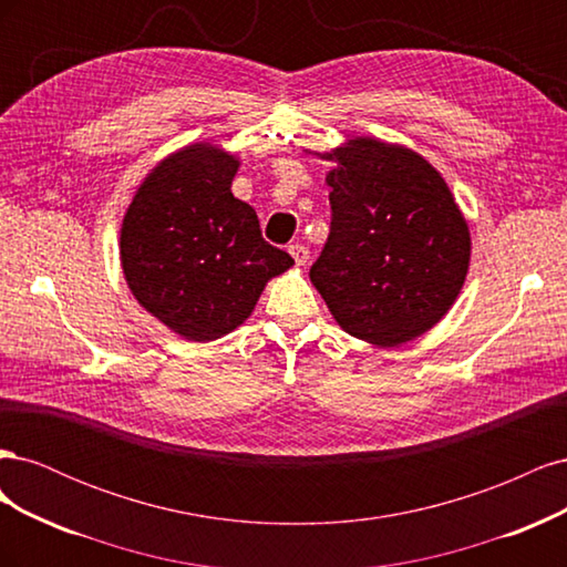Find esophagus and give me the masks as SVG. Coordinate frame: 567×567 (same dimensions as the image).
<instances>
[{"label":"esophagus","mask_w":567,"mask_h":567,"mask_svg":"<svg viewBox=\"0 0 567 567\" xmlns=\"http://www.w3.org/2000/svg\"><path fill=\"white\" fill-rule=\"evenodd\" d=\"M288 252H290V257H293V260H296V265H305L307 260H310V250H307L302 244L288 246Z\"/></svg>","instance_id":"34e87169"}]
</instances>
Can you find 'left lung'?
Returning a JSON list of instances; mask_svg holds the SVG:
<instances>
[{
  "label": "left lung",
  "instance_id": "left-lung-1",
  "mask_svg": "<svg viewBox=\"0 0 567 567\" xmlns=\"http://www.w3.org/2000/svg\"><path fill=\"white\" fill-rule=\"evenodd\" d=\"M336 167L331 234L310 279L346 333L398 348L452 310L471 265L468 221L421 153L352 136Z\"/></svg>",
  "mask_w": 567,
  "mask_h": 567
}]
</instances>
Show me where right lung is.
Listing matches in <instances>:
<instances>
[{
  "label": "right lung",
  "mask_w": 567,
  "mask_h": 567,
  "mask_svg": "<svg viewBox=\"0 0 567 567\" xmlns=\"http://www.w3.org/2000/svg\"><path fill=\"white\" fill-rule=\"evenodd\" d=\"M238 165L210 142L169 153L136 188L120 229L132 296L194 342L231 333L252 315L267 281L293 265L265 241L250 205L231 194Z\"/></svg>",
  "instance_id": "obj_1"
}]
</instances>
